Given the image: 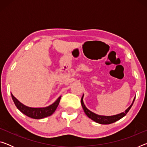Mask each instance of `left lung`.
<instances>
[{
	"label": "left lung",
	"mask_w": 147,
	"mask_h": 147,
	"mask_svg": "<svg viewBox=\"0 0 147 147\" xmlns=\"http://www.w3.org/2000/svg\"><path fill=\"white\" fill-rule=\"evenodd\" d=\"M83 97H84V95L81 98V104L82 106L84 112H85V113L89 118H90L93 121H95L96 123H98L99 124H109L115 123V122H116L117 121H118L121 118H123L124 116H125L126 115V113L128 112V111L130 110L131 107L133 105L134 100H135V98H134L132 104L129 106V108H128V109H126V110H125L124 112L118 114V115H113V116H103V115H96V114L92 112V111H91L90 110H89V109L86 108V106L84 105V102H83Z\"/></svg>",
	"instance_id": "1"
}]
</instances>
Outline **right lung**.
Returning a JSON list of instances; mask_svg holds the SVG:
<instances>
[{"instance_id":"right-lung-1","label":"right lung","mask_w":147,"mask_h":147,"mask_svg":"<svg viewBox=\"0 0 147 147\" xmlns=\"http://www.w3.org/2000/svg\"><path fill=\"white\" fill-rule=\"evenodd\" d=\"M11 97L13 99L15 105L16 106L17 109L21 111L22 113H24V115L29 117L36 119H43L47 117H49L53 114L58 107L61 99V96L57 99L55 102L48 107L45 108H30V107L26 106L17 100L15 96L11 93Z\"/></svg>"}]
</instances>
